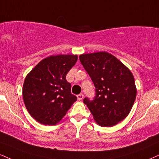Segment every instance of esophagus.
Returning <instances> with one entry per match:
<instances>
[{
    "label": "esophagus",
    "mask_w": 159,
    "mask_h": 159,
    "mask_svg": "<svg viewBox=\"0 0 159 159\" xmlns=\"http://www.w3.org/2000/svg\"><path fill=\"white\" fill-rule=\"evenodd\" d=\"M77 98H78V101H81L82 99L84 98V95L82 94V93H80L79 95H77Z\"/></svg>",
    "instance_id": "1"
}]
</instances>
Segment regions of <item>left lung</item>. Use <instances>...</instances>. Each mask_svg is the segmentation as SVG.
<instances>
[{"label":"left lung","instance_id":"8db88e82","mask_svg":"<svg viewBox=\"0 0 159 159\" xmlns=\"http://www.w3.org/2000/svg\"><path fill=\"white\" fill-rule=\"evenodd\" d=\"M95 87L93 101L84 102L101 127H112L129 115L136 97L135 79L130 70L107 52L79 56Z\"/></svg>","mask_w":159,"mask_h":159}]
</instances>
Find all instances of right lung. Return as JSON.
<instances>
[{
  "instance_id": "1",
  "label": "right lung",
  "mask_w": 159,
  "mask_h": 159,
  "mask_svg": "<svg viewBox=\"0 0 159 159\" xmlns=\"http://www.w3.org/2000/svg\"><path fill=\"white\" fill-rule=\"evenodd\" d=\"M77 60L76 55H51L40 61L26 75L23 98L29 113L38 122L55 125L77 101L66 79Z\"/></svg>"
}]
</instances>
